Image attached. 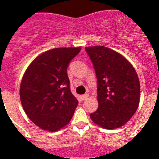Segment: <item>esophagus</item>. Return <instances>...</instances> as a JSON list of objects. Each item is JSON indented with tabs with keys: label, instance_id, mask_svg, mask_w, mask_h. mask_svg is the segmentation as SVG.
I'll return each mask as SVG.
<instances>
[{
	"label": "esophagus",
	"instance_id": "1",
	"mask_svg": "<svg viewBox=\"0 0 159 159\" xmlns=\"http://www.w3.org/2000/svg\"><path fill=\"white\" fill-rule=\"evenodd\" d=\"M88 98H89V94H83V95H81V99L82 101H84V100H86V99Z\"/></svg>",
	"mask_w": 159,
	"mask_h": 159
}]
</instances>
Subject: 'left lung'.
Instances as JSON below:
<instances>
[{
	"instance_id": "1",
	"label": "left lung",
	"mask_w": 159,
	"mask_h": 159,
	"mask_svg": "<svg viewBox=\"0 0 159 159\" xmlns=\"http://www.w3.org/2000/svg\"><path fill=\"white\" fill-rule=\"evenodd\" d=\"M95 70L98 108L90 115L94 124L115 129L128 122L140 102V82L131 63L120 53L105 47H85Z\"/></svg>"
}]
</instances>
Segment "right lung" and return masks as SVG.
Masks as SVG:
<instances>
[{
    "label": "right lung",
    "instance_id": "add662e5",
    "mask_svg": "<svg viewBox=\"0 0 159 159\" xmlns=\"http://www.w3.org/2000/svg\"><path fill=\"white\" fill-rule=\"evenodd\" d=\"M81 48H57L44 51L28 67L20 86L25 113L37 126L57 131L69 123L78 106L70 90L67 68Z\"/></svg>",
    "mask_w": 159,
    "mask_h": 159
}]
</instances>
